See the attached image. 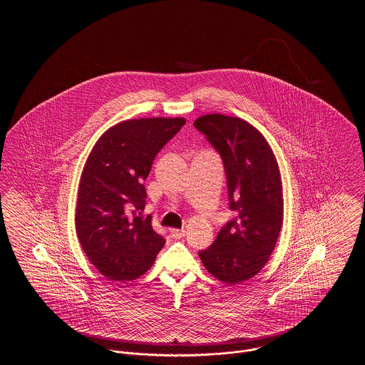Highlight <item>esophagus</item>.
Returning <instances> with one entry per match:
<instances>
[{
    "instance_id": "1",
    "label": "esophagus",
    "mask_w": 365,
    "mask_h": 365,
    "mask_svg": "<svg viewBox=\"0 0 365 365\" xmlns=\"http://www.w3.org/2000/svg\"><path fill=\"white\" fill-rule=\"evenodd\" d=\"M171 235L174 237L175 240H180V238H183L186 235V231L183 228L182 230L174 228V230H171Z\"/></svg>"
}]
</instances>
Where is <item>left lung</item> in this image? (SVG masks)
Masks as SVG:
<instances>
[{
    "label": "left lung",
    "instance_id": "1",
    "mask_svg": "<svg viewBox=\"0 0 365 365\" xmlns=\"http://www.w3.org/2000/svg\"><path fill=\"white\" fill-rule=\"evenodd\" d=\"M194 127L222 157L228 205L235 212L198 256L215 278L237 284L260 272L278 241L283 220L278 163L260 133L240 118L205 115Z\"/></svg>",
    "mask_w": 365,
    "mask_h": 365
}]
</instances>
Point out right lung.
<instances>
[{"label": "right lung", "mask_w": 365, "mask_h": 365, "mask_svg": "<svg viewBox=\"0 0 365 365\" xmlns=\"http://www.w3.org/2000/svg\"><path fill=\"white\" fill-rule=\"evenodd\" d=\"M182 118L135 119L110 127L94 145L81 176L75 225L90 262L110 280H133L155 262L165 240L143 216V180Z\"/></svg>", "instance_id": "1"}]
</instances>
